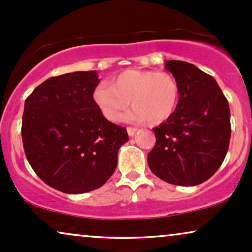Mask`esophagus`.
I'll list each match as a JSON object with an SVG mask.
<instances>
[{
  "instance_id": "obj_1",
  "label": "esophagus",
  "mask_w": 252,
  "mask_h": 252,
  "mask_svg": "<svg viewBox=\"0 0 252 252\" xmlns=\"http://www.w3.org/2000/svg\"><path fill=\"white\" fill-rule=\"evenodd\" d=\"M136 132H138V128H135V127H127V133L129 136H133Z\"/></svg>"
}]
</instances>
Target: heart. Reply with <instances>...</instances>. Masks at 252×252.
Wrapping results in <instances>:
<instances>
[{
    "label": "heart",
    "instance_id": "heart-1",
    "mask_svg": "<svg viewBox=\"0 0 252 252\" xmlns=\"http://www.w3.org/2000/svg\"><path fill=\"white\" fill-rule=\"evenodd\" d=\"M179 98L178 80L172 74L155 70H126L112 85L101 84L94 91L101 113L113 123L125 117L132 100L133 119L158 125L173 116Z\"/></svg>",
    "mask_w": 252,
    "mask_h": 252
}]
</instances>
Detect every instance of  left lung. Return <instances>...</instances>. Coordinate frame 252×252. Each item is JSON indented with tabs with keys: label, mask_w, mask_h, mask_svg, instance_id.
I'll use <instances>...</instances> for the list:
<instances>
[{
	"label": "left lung",
	"mask_w": 252,
	"mask_h": 252,
	"mask_svg": "<svg viewBox=\"0 0 252 252\" xmlns=\"http://www.w3.org/2000/svg\"><path fill=\"white\" fill-rule=\"evenodd\" d=\"M180 86L173 116L153 128L157 144L148 166L163 181L196 186L221 167L231 135L229 102L212 76L190 63L167 61Z\"/></svg>",
	"instance_id": "left-lung-1"
}]
</instances>
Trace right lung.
Returning a JSON list of instances; mask_svg holds the SVG:
<instances>
[{"label": "right lung", "mask_w": 252, "mask_h": 252, "mask_svg": "<svg viewBox=\"0 0 252 252\" xmlns=\"http://www.w3.org/2000/svg\"><path fill=\"white\" fill-rule=\"evenodd\" d=\"M95 71L51 77L26 99L22 140L33 172L46 185L83 194L100 188L128 141L125 127L108 121L93 99Z\"/></svg>", "instance_id": "obj_1"}]
</instances>
